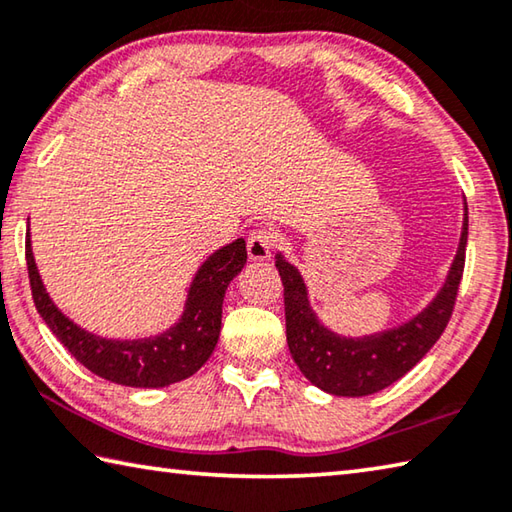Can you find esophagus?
Here are the masks:
<instances>
[{"label":"esophagus","instance_id":"obj_1","mask_svg":"<svg viewBox=\"0 0 512 512\" xmlns=\"http://www.w3.org/2000/svg\"><path fill=\"white\" fill-rule=\"evenodd\" d=\"M275 246V232L268 228H257L250 232L248 237V257L253 262H264L271 257V250Z\"/></svg>","mask_w":512,"mask_h":512}]
</instances>
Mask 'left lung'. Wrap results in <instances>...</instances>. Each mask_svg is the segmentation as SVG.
Here are the masks:
<instances>
[{"mask_svg":"<svg viewBox=\"0 0 512 512\" xmlns=\"http://www.w3.org/2000/svg\"><path fill=\"white\" fill-rule=\"evenodd\" d=\"M468 206H463L459 250L434 300L405 324L371 336L347 338L324 327L309 304L300 271L282 253L275 266L284 284L286 342L295 365L315 387L333 396H369L403 378L448 327L466 264Z\"/></svg>","mask_w":512,"mask_h":512,"instance_id":"obj_1","label":"left lung"}]
</instances>
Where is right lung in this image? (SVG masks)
I'll return each mask as SVG.
<instances>
[{"instance_id": "add662e5", "label": "right lung", "mask_w": 512, "mask_h": 512, "mask_svg": "<svg viewBox=\"0 0 512 512\" xmlns=\"http://www.w3.org/2000/svg\"><path fill=\"white\" fill-rule=\"evenodd\" d=\"M246 241L235 239L199 266L188 288L183 313L174 327L159 336L138 340L100 338L80 329L46 293L33 259L31 235H26V266L37 313L80 365L96 376L125 387H167L199 371L217 347L221 306L232 277L246 264Z\"/></svg>"}]
</instances>
